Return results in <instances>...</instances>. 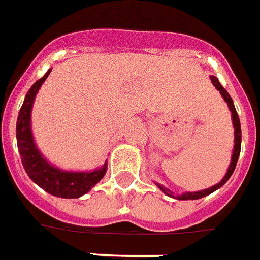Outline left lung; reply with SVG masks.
Masks as SVG:
<instances>
[{"instance_id": "obj_1", "label": "left lung", "mask_w": 260, "mask_h": 260, "mask_svg": "<svg viewBox=\"0 0 260 260\" xmlns=\"http://www.w3.org/2000/svg\"><path fill=\"white\" fill-rule=\"evenodd\" d=\"M212 82L213 85L216 86V89L220 90L221 93V96L224 97V100L227 102L229 104L230 110H231V113H233V122H234V128H235V145H234V154H233V158H231V164H230L229 171H227V174L224 177L221 182H218L217 185L212 186V188H209V189H205V191H199V192H188V193H184V195L177 196V199H181V201H193V199H201V198H205V196L210 195L212 192H214L216 189H218L220 186H223L229 178L233 175L235 170V166H237V161H238V157H240V152H241V124H240V117H238V114H237V110L234 107V103H233V99L230 97V94L227 93V90L224 89L221 83L218 82L217 78H214L212 76ZM160 186V185H158ZM160 189L164 192V193H167L169 196H173V192L169 191L167 188H164V186H160Z\"/></svg>"}]
</instances>
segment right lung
Listing matches in <instances>:
<instances>
[{
	"label": "right lung",
	"mask_w": 260,
	"mask_h": 260,
	"mask_svg": "<svg viewBox=\"0 0 260 260\" xmlns=\"http://www.w3.org/2000/svg\"><path fill=\"white\" fill-rule=\"evenodd\" d=\"M50 72H51V69L31 86L26 94L25 102L20 107L18 122H16L18 149H19L22 164L31 181H35L37 185L51 195L72 199V198H79V196L85 195L86 192L90 191L91 186L96 185L97 182L104 177L107 166L104 164L102 169L96 170L93 173L61 171V170L50 166L36 149L30 131V111L37 90L40 89L43 82L47 79Z\"/></svg>",
	"instance_id": "obj_1"
}]
</instances>
